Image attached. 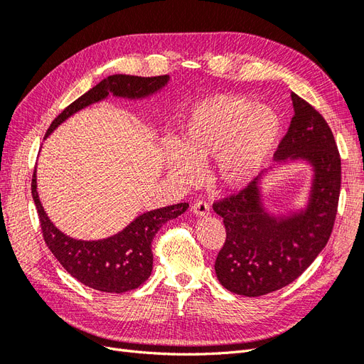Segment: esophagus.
I'll return each instance as SVG.
<instances>
[{
	"mask_svg": "<svg viewBox=\"0 0 364 364\" xmlns=\"http://www.w3.org/2000/svg\"><path fill=\"white\" fill-rule=\"evenodd\" d=\"M193 213L199 217H203V215H208L209 214V203L206 200H197L194 205H193Z\"/></svg>",
	"mask_w": 364,
	"mask_h": 364,
	"instance_id": "obj_1",
	"label": "esophagus"
}]
</instances>
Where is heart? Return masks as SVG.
I'll use <instances>...</instances> for the list:
<instances>
[{"label":"heart","instance_id":"obj_1","mask_svg":"<svg viewBox=\"0 0 364 364\" xmlns=\"http://www.w3.org/2000/svg\"><path fill=\"white\" fill-rule=\"evenodd\" d=\"M278 134V115L258 102L243 95L208 97L186 115L179 147H165V165L188 185L199 176L197 167L215 159L217 181L241 188L262 168Z\"/></svg>","mask_w":364,"mask_h":364}]
</instances>
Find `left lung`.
Instances as JSON below:
<instances>
[{"instance_id":"obj_1","label":"left lung","mask_w":364,"mask_h":364,"mask_svg":"<svg viewBox=\"0 0 364 364\" xmlns=\"http://www.w3.org/2000/svg\"><path fill=\"white\" fill-rule=\"evenodd\" d=\"M294 115L274 161L305 159L313 165L310 200L304 211L274 217L261 203L258 178L214 202L226 240L215 259L220 284L235 294L257 297L291 284L326 246L337 215L341 159L325 118L291 94Z\"/></svg>"}]
</instances>
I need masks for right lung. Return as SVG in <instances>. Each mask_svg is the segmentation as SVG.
Returning a JSON list of instances; mask_svg holds the SVG:
<instances>
[{
    "label": "right lung",
    "instance_id": "right-lung-1",
    "mask_svg": "<svg viewBox=\"0 0 364 364\" xmlns=\"http://www.w3.org/2000/svg\"><path fill=\"white\" fill-rule=\"evenodd\" d=\"M168 79V75H109L92 90L77 98L68 107H65L63 112L54 118L46 138L68 117L86 106L103 100L109 94L127 98H144L159 91L167 85ZM31 196L38 209L43 240L53 255L62 264V267L86 287L117 294L135 290L141 284H144L153 269V238L164 223L183 214L188 208V203H178L153 209L136 217L117 235L97 241H82L60 232L43 211L36 191V170L31 179Z\"/></svg>",
    "mask_w": 364,
    "mask_h": 364
}]
</instances>
